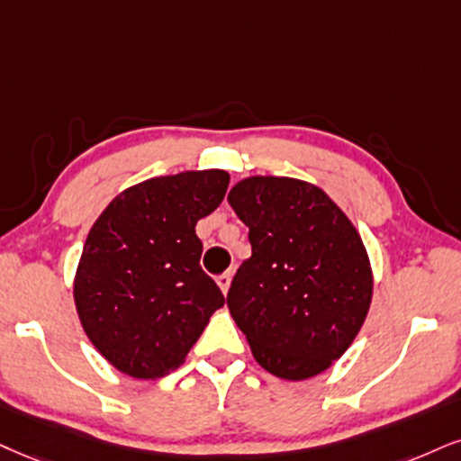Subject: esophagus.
Listing matches in <instances>:
<instances>
[{"mask_svg": "<svg viewBox=\"0 0 461 461\" xmlns=\"http://www.w3.org/2000/svg\"><path fill=\"white\" fill-rule=\"evenodd\" d=\"M230 280H232V271H224V274L221 276H218L215 277V282H218V286H220V291L221 293H229V288H230Z\"/></svg>", "mask_w": 461, "mask_h": 461, "instance_id": "1", "label": "esophagus"}]
</instances>
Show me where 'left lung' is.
<instances>
[{
    "instance_id": "8db88e82",
    "label": "left lung",
    "mask_w": 461,
    "mask_h": 461,
    "mask_svg": "<svg viewBox=\"0 0 461 461\" xmlns=\"http://www.w3.org/2000/svg\"><path fill=\"white\" fill-rule=\"evenodd\" d=\"M249 229L252 257L229 305L260 367L284 380L325 372L357 338L374 277L361 235L321 187L254 175L229 192Z\"/></svg>"
}]
</instances>
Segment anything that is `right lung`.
<instances>
[{
	"mask_svg": "<svg viewBox=\"0 0 461 461\" xmlns=\"http://www.w3.org/2000/svg\"><path fill=\"white\" fill-rule=\"evenodd\" d=\"M229 181L220 168L140 181L94 221L74 276V303L95 350L119 372L167 376L224 305L201 269L196 221L218 209Z\"/></svg>",
	"mask_w": 461,
	"mask_h": 461,
	"instance_id": "1",
	"label": "right lung"
}]
</instances>
